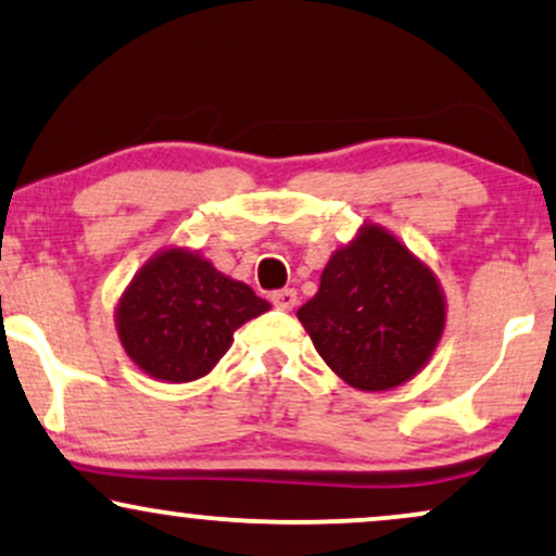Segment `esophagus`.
Here are the masks:
<instances>
[{"label": "esophagus", "mask_w": 556, "mask_h": 556, "mask_svg": "<svg viewBox=\"0 0 556 556\" xmlns=\"http://www.w3.org/2000/svg\"><path fill=\"white\" fill-rule=\"evenodd\" d=\"M271 302L279 307V311H292V307L298 305V292H294L292 287H285V290L271 292Z\"/></svg>", "instance_id": "1"}]
</instances>
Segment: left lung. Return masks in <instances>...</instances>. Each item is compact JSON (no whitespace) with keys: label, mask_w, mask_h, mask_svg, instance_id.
<instances>
[{"label":"left lung","mask_w":556,"mask_h":556,"mask_svg":"<svg viewBox=\"0 0 556 556\" xmlns=\"http://www.w3.org/2000/svg\"><path fill=\"white\" fill-rule=\"evenodd\" d=\"M298 318L330 369L351 388H397L431 359L446 307L433 271L395 236L364 226L330 256L320 290Z\"/></svg>","instance_id":"left-lung-1"}]
</instances>
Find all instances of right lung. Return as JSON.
<instances>
[{"instance_id": "right-lung-1", "label": "right lung", "mask_w": 556, "mask_h": 556, "mask_svg": "<svg viewBox=\"0 0 556 556\" xmlns=\"http://www.w3.org/2000/svg\"><path fill=\"white\" fill-rule=\"evenodd\" d=\"M269 311L249 285L202 256L168 249L136 274L121 305L117 336L146 375L164 382L205 377L230 349L233 330Z\"/></svg>"}]
</instances>
